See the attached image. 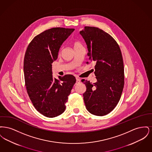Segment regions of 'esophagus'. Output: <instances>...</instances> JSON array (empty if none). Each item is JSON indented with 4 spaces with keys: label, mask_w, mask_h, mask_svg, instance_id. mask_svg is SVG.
Instances as JSON below:
<instances>
[{
    "label": "esophagus",
    "mask_w": 152,
    "mask_h": 152,
    "mask_svg": "<svg viewBox=\"0 0 152 152\" xmlns=\"http://www.w3.org/2000/svg\"><path fill=\"white\" fill-rule=\"evenodd\" d=\"M80 83V79L79 78H76V84H78Z\"/></svg>",
    "instance_id": "obj_1"
}]
</instances>
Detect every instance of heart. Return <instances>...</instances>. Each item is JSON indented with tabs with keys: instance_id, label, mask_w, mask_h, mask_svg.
Listing matches in <instances>:
<instances>
[{
	"instance_id": "b5f03b06",
	"label": "heart",
	"mask_w": 152,
	"mask_h": 152,
	"mask_svg": "<svg viewBox=\"0 0 152 152\" xmlns=\"http://www.w3.org/2000/svg\"><path fill=\"white\" fill-rule=\"evenodd\" d=\"M73 47L74 49H76V48H77L82 47V45L79 42H75L73 43Z\"/></svg>"
}]
</instances>
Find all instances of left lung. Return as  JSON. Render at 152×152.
Returning a JSON list of instances; mask_svg holds the SVG:
<instances>
[{"label":"left lung","instance_id":"left-lung-1","mask_svg":"<svg viewBox=\"0 0 152 152\" xmlns=\"http://www.w3.org/2000/svg\"><path fill=\"white\" fill-rule=\"evenodd\" d=\"M87 44V55L94 61L97 81H81L87 88L83 94L88 111L96 116L106 115L117 105L124 86V69L121 52L116 40L103 30L84 27L80 31Z\"/></svg>","mask_w":152,"mask_h":152}]
</instances>
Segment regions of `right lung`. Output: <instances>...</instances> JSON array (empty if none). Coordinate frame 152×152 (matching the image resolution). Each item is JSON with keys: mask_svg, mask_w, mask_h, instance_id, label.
Listing matches in <instances>:
<instances>
[{"mask_svg": "<svg viewBox=\"0 0 152 152\" xmlns=\"http://www.w3.org/2000/svg\"><path fill=\"white\" fill-rule=\"evenodd\" d=\"M74 30L47 29L33 39L26 52L23 70L26 89L34 107L47 117L59 116L65 111L68 96L76 81L72 75L56 79L52 69L60 48Z\"/></svg>", "mask_w": 152, "mask_h": 152, "instance_id": "obj_1", "label": "right lung"}]
</instances>
